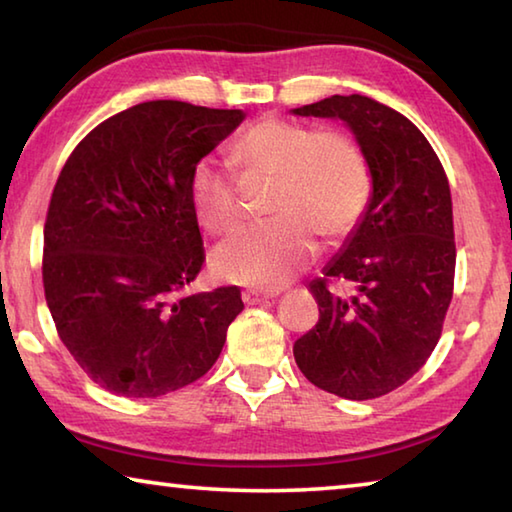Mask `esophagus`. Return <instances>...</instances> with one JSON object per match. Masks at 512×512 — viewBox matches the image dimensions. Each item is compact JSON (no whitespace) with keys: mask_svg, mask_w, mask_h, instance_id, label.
Instances as JSON below:
<instances>
[{"mask_svg":"<svg viewBox=\"0 0 512 512\" xmlns=\"http://www.w3.org/2000/svg\"><path fill=\"white\" fill-rule=\"evenodd\" d=\"M280 295V291H259V288H246L241 297H244L246 304H259L266 300H273V297Z\"/></svg>","mask_w":512,"mask_h":512,"instance_id":"obj_1","label":"esophagus"}]
</instances>
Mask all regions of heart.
Returning a JSON list of instances; mask_svg holds the SVG:
<instances>
[{
	"label": "heart",
	"instance_id": "b5f03b06",
	"mask_svg": "<svg viewBox=\"0 0 512 512\" xmlns=\"http://www.w3.org/2000/svg\"><path fill=\"white\" fill-rule=\"evenodd\" d=\"M232 161L246 176H273L266 212L212 253V268L228 282L280 288L315 257V235L342 241L365 219L371 170L358 138L345 129H315L266 116L232 145ZM190 206L210 235L239 226V179L230 165L201 159L188 181Z\"/></svg>",
	"mask_w": 512,
	"mask_h": 512
}]
</instances>
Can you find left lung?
<instances>
[{
	"mask_svg": "<svg viewBox=\"0 0 512 512\" xmlns=\"http://www.w3.org/2000/svg\"><path fill=\"white\" fill-rule=\"evenodd\" d=\"M293 111L345 120L374 183L345 253L309 284L320 320L295 342L293 356L324 392L349 401L385 396L432 356L452 302L457 246L448 176L410 118L367 96H331ZM336 281H349L354 293L333 294Z\"/></svg>",
	"mask_w": 512,
	"mask_h": 512,
	"instance_id": "1",
	"label": "left lung"
}]
</instances>
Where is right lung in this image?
I'll return each instance as SVG.
<instances>
[{
  "label": "right lung",
  "mask_w": 512,
  "mask_h": 512,
  "mask_svg": "<svg viewBox=\"0 0 512 512\" xmlns=\"http://www.w3.org/2000/svg\"><path fill=\"white\" fill-rule=\"evenodd\" d=\"M244 114L150 100L102 120L69 154L44 221L55 329L111 394L156 398L215 365L244 309L237 286L188 293L206 262L188 181Z\"/></svg>",
  "instance_id": "add662e5"
}]
</instances>
